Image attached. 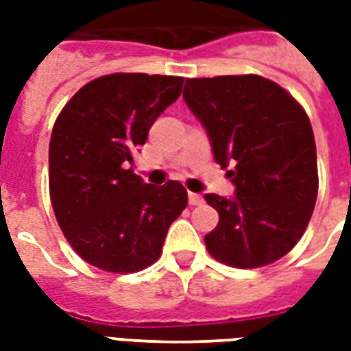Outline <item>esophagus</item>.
I'll return each instance as SVG.
<instances>
[{
	"instance_id": "obj_1",
	"label": "esophagus",
	"mask_w": 351,
	"mask_h": 351,
	"mask_svg": "<svg viewBox=\"0 0 351 351\" xmlns=\"http://www.w3.org/2000/svg\"><path fill=\"white\" fill-rule=\"evenodd\" d=\"M188 199H190V205H193V206L203 205V197H201L199 193H190V195H188Z\"/></svg>"
}]
</instances>
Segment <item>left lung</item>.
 <instances>
[{
  "instance_id": "obj_1",
  "label": "left lung",
  "mask_w": 351,
  "mask_h": 351,
  "mask_svg": "<svg viewBox=\"0 0 351 351\" xmlns=\"http://www.w3.org/2000/svg\"><path fill=\"white\" fill-rule=\"evenodd\" d=\"M186 105L205 128L216 163L231 167L233 197L206 193L220 214L205 237L218 261L256 269L299 243L317 197L316 141L306 112L258 75L188 79Z\"/></svg>"
}]
</instances>
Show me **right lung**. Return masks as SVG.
Wrapping results in <instances>:
<instances>
[{"label": "right lung", "mask_w": 351, "mask_h": 351, "mask_svg": "<svg viewBox=\"0 0 351 351\" xmlns=\"http://www.w3.org/2000/svg\"><path fill=\"white\" fill-rule=\"evenodd\" d=\"M182 77L114 73L88 82L58 116L49 148L50 201L80 258L108 272H137L160 258L188 205L176 180L146 184L133 152L182 92Z\"/></svg>", "instance_id": "1"}]
</instances>
